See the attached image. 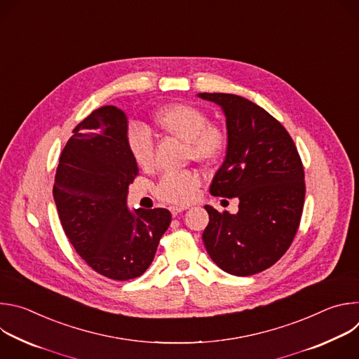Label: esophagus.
<instances>
[{"instance_id": "obj_1", "label": "esophagus", "mask_w": 359, "mask_h": 359, "mask_svg": "<svg viewBox=\"0 0 359 359\" xmlns=\"http://www.w3.org/2000/svg\"><path fill=\"white\" fill-rule=\"evenodd\" d=\"M184 210H186V208H177V206L170 208V213H172L173 217H176L179 213H182V212H184Z\"/></svg>"}]
</instances>
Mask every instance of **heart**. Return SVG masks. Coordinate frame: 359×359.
<instances>
[{
	"mask_svg": "<svg viewBox=\"0 0 359 359\" xmlns=\"http://www.w3.org/2000/svg\"><path fill=\"white\" fill-rule=\"evenodd\" d=\"M156 126L168 135L186 142V156L198 163L215 162L226 147V135L210 125L209 116L201 109L189 104H173L162 108L155 116ZM128 150L133 162L140 169L153 165V142L140 128H132L128 133ZM200 187L197 173L184 170L165 175L156 189L158 197L172 204L190 203Z\"/></svg>",
	"mask_w": 359,
	"mask_h": 359,
	"instance_id": "b5f03b06",
	"label": "heart"
}]
</instances>
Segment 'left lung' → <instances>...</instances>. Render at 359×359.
I'll use <instances>...</instances> for the list:
<instances>
[{"instance_id": "1", "label": "left lung", "mask_w": 359, "mask_h": 359, "mask_svg": "<svg viewBox=\"0 0 359 359\" xmlns=\"http://www.w3.org/2000/svg\"><path fill=\"white\" fill-rule=\"evenodd\" d=\"M222 108L227 153L210 193L237 197L238 212L204 206L209 224L203 243L226 273L247 277L277 263L298 230L304 197V168L285 128L254 102L233 93H197Z\"/></svg>"}]
</instances>
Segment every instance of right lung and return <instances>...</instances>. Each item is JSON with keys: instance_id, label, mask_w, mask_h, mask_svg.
Listing matches in <instances>:
<instances>
[{"instance_id": "right-lung-1", "label": "right lung", "mask_w": 359, "mask_h": 359, "mask_svg": "<svg viewBox=\"0 0 359 359\" xmlns=\"http://www.w3.org/2000/svg\"><path fill=\"white\" fill-rule=\"evenodd\" d=\"M128 118L116 107L93 111L65 144L54 200L67 237L100 276L126 281L151 264L172 215L126 204L139 169L128 150Z\"/></svg>"}]
</instances>
